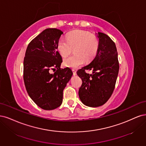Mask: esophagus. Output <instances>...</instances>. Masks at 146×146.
I'll return each instance as SVG.
<instances>
[{
	"label": "esophagus",
	"instance_id": "esophagus-1",
	"mask_svg": "<svg viewBox=\"0 0 146 146\" xmlns=\"http://www.w3.org/2000/svg\"><path fill=\"white\" fill-rule=\"evenodd\" d=\"M72 71H73V75H74V76H75V75L76 74V72L74 70H72Z\"/></svg>",
	"mask_w": 146,
	"mask_h": 146
}]
</instances>
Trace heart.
<instances>
[{"mask_svg":"<svg viewBox=\"0 0 146 146\" xmlns=\"http://www.w3.org/2000/svg\"><path fill=\"white\" fill-rule=\"evenodd\" d=\"M57 49L62 57H66L74 49V54L65 58L63 64L65 67L76 68L84 62L92 61L96 56L99 49L97 37L90 33L76 30L70 33L67 40L60 38L57 44Z\"/></svg>","mask_w":146,"mask_h":146,"instance_id":"1","label":"heart"}]
</instances>
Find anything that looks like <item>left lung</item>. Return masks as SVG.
Returning a JSON list of instances; mask_svg holds the SVG:
<instances>
[{"mask_svg": "<svg viewBox=\"0 0 146 146\" xmlns=\"http://www.w3.org/2000/svg\"><path fill=\"white\" fill-rule=\"evenodd\" d=\"M99 49L91 63L77 72L82 84L79 97L84 105L91 107L102 106L109 100L114 90L119 72V62L115 44L110 37L98 32ZM86 69L92 70V74Z\"/></svg>", "mask_w": 146, "mask_h": 146, "instance_id": "8db88e82", "label": "left lung"}]
</instances>
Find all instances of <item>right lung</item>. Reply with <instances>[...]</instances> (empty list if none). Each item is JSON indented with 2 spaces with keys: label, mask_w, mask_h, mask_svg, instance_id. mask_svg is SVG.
<instances>
[{
  "label": "right lung",
  "mask_w": 146,
  "mask_h": 146,
  "mask_svg": "<svg viewBox=\"0 0 146 146\" xmlns=\"http://www.w3.org/2000/svg\"><path fill=\"white\" fill-rule=\"evenodd\" d=\"M63 32L46 29L33 39L27 46L23 60V80L29 96L41 109L50 110L62 102L63 91L73 72L61 69L62 57L57 44ZM56 69L54 74L51 69Z\"/></svg>",
  "instance_id": "obj_1"
}]
</instances>
